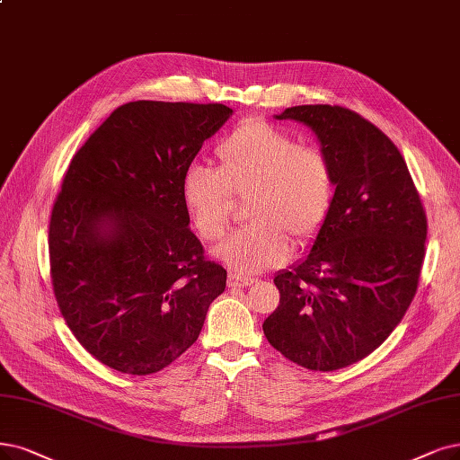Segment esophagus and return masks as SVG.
Wrapping results in <instances>:
<instances>
[{
	"label": "esophagus",
	"mask_w": 460,
	"mask_h": 460,
	"mask_svg": "<svg viewBox=\"0 0 460 460\" xmlns=\"http://www.w3.org/2000/svg\"><path fill=\"white\" fill-rule=\"evenodd\" d=\"M229 286L231 288H246L253 282V279L250 277H244V275H239V273H229V279H227Z\"/></svg>",
	"instance_id": "esophagus-1"
}]
</instances>
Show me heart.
I'll use <instances>...</instances> for the list:
<instances>
[{
    "instance_id": "heart-1",
    "label": "heart",
    "mask_w": 460,
    "mask_h": 460,
    "mask_svg": "<svg viewBox=\"0 0 460 460\" xmlns=\"http://www.w3.org/2000/svg\"><path fill=\"white\" fill-rule=\"evenodd\" d=\"M216 166L191 164L181 202L195 233L217 243L229 229L234 199L252 224L217 248L234 273L253 275L280 265L292 243L307 244L330 214L335 178L328 153L299 144L294 134L260 117L244 119L216 149Z\"/></svg>"
}]
</instances>
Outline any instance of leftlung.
I'll use <instances>...</instances> for the list:
<instances>
[{"label":"left lung","instance_id":"obj_1","mask_svg":"<svg viewBox=\"0 0 460 460\" xmlns=\"http://www.w3.org/2000/svg\"><path fill=\"white\" fill-rule=\"evenodd\" d=\"M277 119L314 130L335 193L299 265L280 270V303L263 322L288 360L333 371L366 358L400 324L417 294L427 214L398 147L343 106H294Z\"/></svg>","mask_w":460,"mask_h":460}]
</instances>
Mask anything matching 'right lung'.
Segmentation results:
<instances>
[{"instance_id": "obj_1", "label": "right lung", "mask_w": 460, "mask_h": 460, "mask_svg": "<svg viewBox=\"0 0 460 460\" xmlns=\"http://www.w3.org/2000/svg\"><path fill=\"white\" fill-rule=\"evenodd\" d=\"M224 104L138 100L119 106L75 153L49 221L50 282L83 349L128 376L190 349L227 270L204 258L181 180Z\"/></svg>"}]
</instances>
